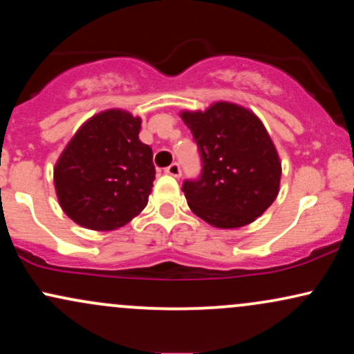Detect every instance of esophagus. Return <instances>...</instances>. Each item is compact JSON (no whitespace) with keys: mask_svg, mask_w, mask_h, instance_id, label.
Returning a JSON list of instances; mask_svg holds the SVG:
<instances>
[{"mask_svg":"<svg viewBox=\"0 0 354 354\" xmlns=\"http://www.w3.org/2000/svg\"><path fill=\"white\" fill-rule=\"evenodd\" d=\"M165 173H166V174H169V176L180 178V176H181V168H180V165H178V163H173V165H169L168 168L165 169Z\"/></svg>","mask_w":354,"mask_h":354,"instance_id":"esophagus-1","label":"esophagus"}]
</instances>
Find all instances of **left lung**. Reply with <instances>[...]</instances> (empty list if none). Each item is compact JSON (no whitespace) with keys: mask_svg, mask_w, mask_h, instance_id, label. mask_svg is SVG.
Wrapping results in <instances>:
<instances>
[{"mask_svg":"<svg viewBox=\"0 0 354 354\" xmlns=\"http://www.w3.org/2000/svg\"><path fill=\"white\" fill-rule=\"evenodd\" d=\"M200 148V180L185 181L186 201L214 228L250 225L279 193L281 161L265 124L251 109L216 101L205 111H181Z\"/></svg>","mask_w":354,"mask_h":354,"instance_id":"8db88e82","label":"left lung"}]
</instances>
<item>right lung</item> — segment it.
I'll list each match as a JSON object with an SVG mask.
<instances>
[{
    "label": "right lung",
    "instance_id": "1",
    "mask_svg": "<svg viewBox=\"0 0 354 354\" xmlns=\"http://www.w3.org/2000/svg\"><path fill=\"white\" fill-rule=\"evenodd\" d=\"M141 118L106 109L80 126L53 171L61 209L86 230L113 231L138 216L153 188V151Z\"/></svg>",
    "mask_w": 354,
    "mask_h": 354
}]
</instances>
